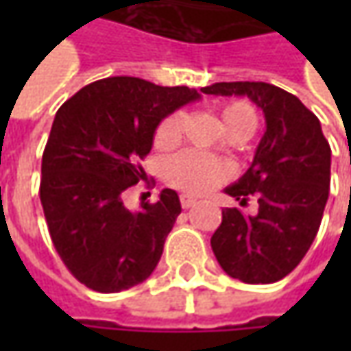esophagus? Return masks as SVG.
I'll return each mask as SVG.
<instances>
[{"instance_id":"obj_1","label":"esophagus","mask_w":351,"mask_h":351,"mask_svg":"<svg viewBox=\"0 0 351 351\" xmlns=\"http://www.w3.org/2000/svg\"><path fill=\"white\" fill-rule=\"evenodd\" d=\"M180 203H182L183 209H189V207H193L197 203L195 197H189V195H182L180 197Z\"/></svg>"}]
</instances>
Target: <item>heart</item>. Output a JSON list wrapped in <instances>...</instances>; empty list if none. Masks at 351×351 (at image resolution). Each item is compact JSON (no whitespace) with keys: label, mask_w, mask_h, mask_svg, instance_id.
<instances>
[{"label":"heart","mask_w":351,"mask_h":351,"mask_svg":"<svg viewBox=\"0 0 351 351\" xmlns=\"http://www.w3.org/2000/svg\"><path fill=\"white\" fill-rule=\"evenodd\" d=\"M221 119L232 141H246L256 134L260 127V115L256 107L248 101L236 99L221 105ZM183 115L180 111L168 115L156 128V146L168 148L182 138ZM166 182L191 195L209 193L215 187L223 185L232 178V166L224 160L199 152V150H183L178 156L169 158L164 166Z\"/></svg>","instance_id":"1"}]
</instances>
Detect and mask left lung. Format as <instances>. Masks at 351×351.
Returning a JSON list of instances; mask_svg holds the SVG:
<instances>
[{"mask_svg": "<svg viewBox=\"0 0 351 351\" xmlns=\"http://www.w3.org/2000/svg\"><path fill=\"white\" fill-rule=\"evenodd\" d=\"M209 95H246L262 107L265 132L248 171L224 191L258 213L224 209L210 248L224 271L244 283H276L308 252L330 191V144L299 97L265 82H221Z\"/></svg>", "mask_w": 351, "mask_h": 351, "instance_id": "left-lung-1", "label": "left lung"}]
</instances>
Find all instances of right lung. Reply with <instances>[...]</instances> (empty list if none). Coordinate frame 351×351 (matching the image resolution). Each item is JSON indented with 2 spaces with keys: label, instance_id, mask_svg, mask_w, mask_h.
Returning a JSON list of instances; mask_svg holds the SVG:
<instances>
[{
  "label": "right lung",
  "instance_id": "right-lung-1",
  "mask_svg": "<svg viewBox=\"0 0 351 351\" xmlns=\"http://www.w3.org/2000/svg\"><path fill=\"white\" fill-rule=\"evenodd\" d=\"M201 95L130 75L82 88L58 109L40 166V203L48 232L70 274L99 293L142 283L162 258L180 197L164 189L156 203L128 210L123 193L150 183L141 162L160 121Z\"/></svg>",
  "mask_w": 351,
  "mask_h": 351
}]
</instances>
